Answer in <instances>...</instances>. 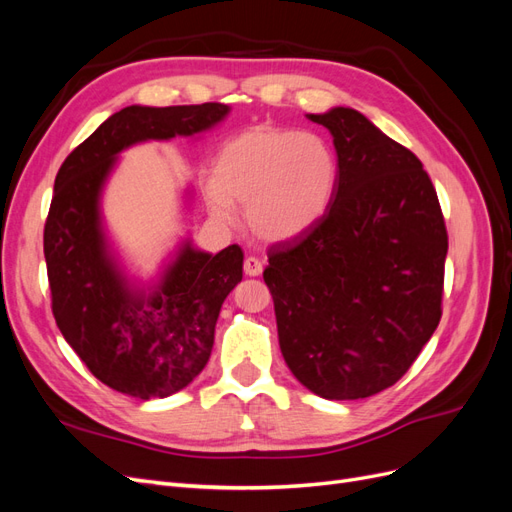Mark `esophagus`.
<instances>
[{
  "label": "esophagus",
  "mask_w": 512,
  "mask_h": 512,
  "mask_svg": "<svg viewBox=\"0 0 512 512\" xmlns=\"http://www.w3.org/2000/svg\"><path fill=\"white\" fill-rule=\"evenodd\" d=\"M243 271H245V275H250V277L260 275L262 273V260L256 258V256H247L245 262H243Z\"/></svg>",
  "instance_id": "esophagus-1"
}]
</instances>
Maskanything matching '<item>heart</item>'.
I'll use <instances>...</instances> for the list:
<instances>
[{
    "mask_svg": "<svg viewBox=\"0 0 512 512\" xmlns=\"http://www.w3.org/2000/svg\"><path fill=\"white\" fill-rule=\"evenodd\" d=\"M337 179V156L324 136L254 126L222 145L205 194L218 220L230 222L232 205H245L254 237L284 243L324 218Z\"/></svg>",
    "mask_w": 512,
    "mask_h": 512,
    "instance_id": "obj_1",
    "label": "heart"
}]
</instances>
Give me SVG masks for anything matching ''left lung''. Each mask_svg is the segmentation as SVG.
<instances>
[{
	"label": "left lung",
	"mask_w": 512,
	"mask_h": 512,
	"mask_svg": "<svg viewBox=\"0 0 512 512\" xmlns=\"http://www.w3.org/2000/svg\"><path fill=\"white\" fill-rule=\"evenodd\" d=\"M327 128L339 179L324 218L269 250L284 361L324 399L393 386L442 318L448 235L438 194L410 149L354 108L307 115Z\"/></svg>",
	"instance_id": "obj_1"
}]
</instances>
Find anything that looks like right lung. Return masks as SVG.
<instances>
[{
	"label": "right lung",
	"mask_w": 512,
	"mask_h": 512,
	"mask_svg": "<svg viewBox=\"0 0 512 512\" xmlns=\"http://www.w3.org/2000/svg\"><path fill=\"white\" fill-rule=\"evenodd\" d=\"M220 102L126 106L108 117L61 164L44 258L57 327L100 382L138 399L168 397L205 369L220 309L243 277V252L220 254L185 241L149 292L117 267L100 220V194L117 153L143 141L194 136L220 123Z\"/></svg>",
	"instance_id": "right-lung-1"
}]
</instances>
